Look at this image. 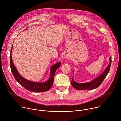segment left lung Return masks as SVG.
Returning a JSON list of instances; mask_svg holds the SVG:
<instances>
[{
	"instance_id": "left-lung-1",
	"label": "left lung",
	"mask_w": 121,
	"mask_h": 121,
	"mask_svg": "<svg viewBox=\"0 0 121 121\" xmlns=\"http://www.w3.org/2000/svg\"><path fill=\"white\" fill-rule=\"evenodd\" d=\"M110 64L106 67L105 71L103 72L101 75H100L99 77L97 78H96L92 80L90 82L86 83H78L75 82L73 78L71 80V85L73 87L77 89V90H93L100 85L103 81L104 80V78L107 76V74L109 72L111 65L112 63V58L110 57Z\"/></svg>"
}]
</instances>
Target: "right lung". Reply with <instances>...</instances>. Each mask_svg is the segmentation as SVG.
<instances>
[{"label":"right lung","instance_id":"obj_1","mask_svg":"<svg viewBox=\"0 0 121 121\" xmlns=\"http://www.w3.org/2000/svg\"><path fill=\"white\" fill-rule=\"evenodd\" d=\"M12 50V47L10 53V66L12 73L16 81L24 88L32 92H41L48 91L51 88L54 83L55 72L57 69L60 66V62H58L51 66L50 78L46 82L44 83H40L30 81L22 77L17 70L11 57Z\"/></svg>","mask_w":121,"mask_h":121}]
</instances>
